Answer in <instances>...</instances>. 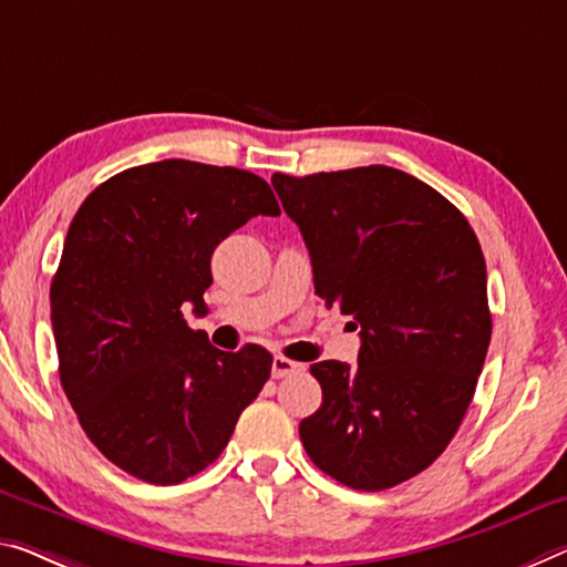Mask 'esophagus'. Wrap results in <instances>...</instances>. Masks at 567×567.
Masks as SVG:
<instances>
[{
	"mask_svg": "<svg viewBox=\"0 0 567 567\" xmlns=\"http://www.w3.org/2000/svg\"><path fill=\"white\" fill-rule=\"evenodd\" d=\"M301 370H303V364L289 360V357H281V354L274 357L271 374H274L276 380H278V378H289V374H296V372H301Z\"/></svg>",
	"mask_w": 567,
	"mask_h": 567,
	"instance_id": "esophagus-1",
	"label": "esophagus"
}]
</instances>
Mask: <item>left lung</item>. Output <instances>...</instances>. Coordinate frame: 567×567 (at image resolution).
Instances as JSON below:
<instances>
[{"label":"left lung","mask_w":567,"mask_h":567,"mask_svg":"<svg viewBox=\"0 0 567 567\" xmlns=\"http://www.w3.org/2000/svg\"><path fill=\"white\" fill-rule=\"evenodd\" d=\"M271 182L309 248L313 289L362 339L354 370L311 364L321 405L301 443L339 484L390 489L446 451L474 398L492 339L482 246L446 197L393 167Z\"/></svg>","instance_id":"obj_1"}]
</instances>
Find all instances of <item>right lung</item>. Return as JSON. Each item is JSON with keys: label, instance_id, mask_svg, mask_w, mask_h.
<instances>
[{"label": "right lung", "instance_id": "right-lung-1", "mask_svg": "<svg viewBox=\"0 0 567 567\" xmlns=\"http://www.w3.org/2000/svg\"><path fill=\"white\" fill-rule=\"evenodd\" d=\"M256 215H281L266 179L164 159L118 172L78 207L50 286L60 385L111 464L169 486L228 446L271 378L258 344L223 352L182 317L213 284V250Z\"/></svg>", "mask_w": 567, "mask_h": 567}]
</instances>
